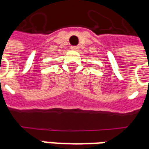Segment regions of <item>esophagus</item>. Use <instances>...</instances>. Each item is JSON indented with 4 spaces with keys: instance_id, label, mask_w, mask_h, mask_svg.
<instances>
[{
    "instance_id": "34e87169",
    "label": "esophagus",
    "mask_w": 149,
    "mask_h": 149,
    "mask_svg": "<svg viewBox=\"0 0 149 149\" xmlns=\"http://www.w3.org/2000/svg\"><path fill=\"white\" fill-rule=\"evenodd\" d=\"M71 49L78 51V50H79V46H71Z\"/></svg>"
}]
</instances>
